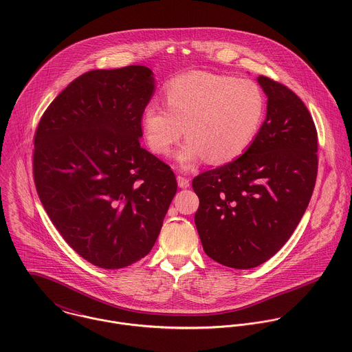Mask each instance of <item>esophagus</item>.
Masks as SVG:
<instances>
[{
    "label": "esophagus",
    "mask_w": 352,
    "mask_h": 352,
    "mask_svg": "<svg viewBox=\"0 0 352 352\" xmlns=\"http://www.w3.org/2000/svg\"><path fill=\"white\" fill-rule=\"evenodd\" d=\"M177 184L180 188H188L190 187V179H187L186 176L179 175L177 176Z\"/></svg>",
    "instance_id": "34e87169"
}]
</instances>
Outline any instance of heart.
I'll return each mask as SVG.
<instances>
[{"instance_id":"obj_1","label":"heart","mask_w":352,"mask_h":352,"mask_svg":"<svg viewBox=\"0 0 352 352\" xmlns=\"http://www.w3.org/2000/svg\"><path fill=\"white\" fill-rule=\"evenodd\" d=\"M165 105L149 102L141 115L148 146L166 154L186 129L188 138L177 153L182 168L203 158L225 164L250 148L264 113V96L247 78L207 72H190L170 80L164 91Z\"/></svg>"}]
</instances>
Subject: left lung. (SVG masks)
<instances>
[{
  "label": "left lung",
  "mask_w": 352,
  "mask_h": 352,
  "mask_svg": "<svg viewBox=\"0 0 352 352\" xmlns=\"http://www.w3.org/2000/svg\"><path fill=\"white\" fill-rule=\"evenodd\" d=\"M267 116L239 158L192 180L195 225L206 254L248 270L271 258L294 233L310 201L318 168L317 130L303 101L258 76Z\"/></svg>",
  "instance_id": "obj_1"
}]
</instances>
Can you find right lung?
<instances>
[{
	"instance_id": "right-lung-1",
	"label": "right lung",
	"mask_w": 352,
	"mask_h": 352,
	"mask_svg": "<svg viewBox=\"0 0 352 352\" xmlns=\"http://www.w3.org/2000/svg\"><path fill=\"white\" fill-rule=\"evenodd\" d=\"M151 74L140 65L84 73L52 100L34 137V182L52 225L105 270L151 251L177 191L170 166L140 144Z\"/></svg>"
}]
</instances>
